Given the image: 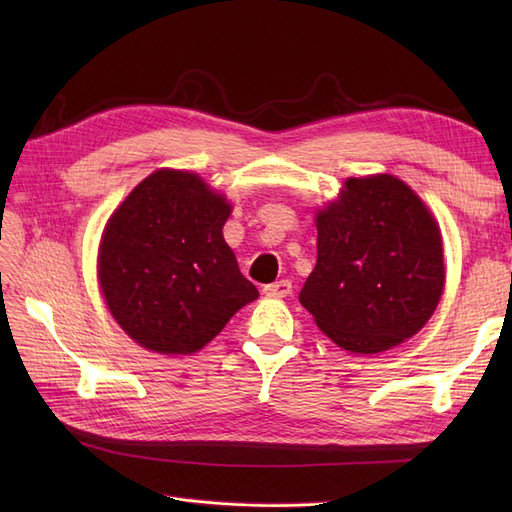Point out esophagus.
I'll return each instance as SVG.
<instances>
[{"instance_id": "1", "label": "esophagus", "mask_w": 512, "mask_h": 512, "mask_svg": "<svg viewBox=\"0 0 512 512\" xmlns=\"http://www.w3.org/2000/svg\"><path fill=\"white\" fill-rule=\"evenodd\" d=\"M262 292L269 294V297H288V294L292 292V284L288 280H280V282L267 284L265 288H262Z\"/></svg>"}]
</instances>
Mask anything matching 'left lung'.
<instances>
[{
    "label": "left lung",
    "mask_w": 512,
    "mask_h": 512,
    "mask_svg": "<svg viewBox=\"0 0 512 512\" xmlns=\"http://www.w3.org/2000/svg\"><path fill=\"white\" fill-rule=\"evenodd\" d=\"M318 260L299 301L350 352L389 350L423 329L444 288L440 228L404 181L348 179L318 213Z\"/></svg>",
    "instance_id": "8db88e82"
}]
</instances>
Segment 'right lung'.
I'll use <instances>...</instances> for the list:
<instances>
[{"instance_id":"obj_1","label":"right lung","mask_w":512,"mask_h":512,"mask_svg":"<svg viewBox=\"0 0 512 512\" xmlns=\"http://www.w3.org/2000/svg\"><path fill=\"white\" fill-rule=\"evenodd\" d=\"M230 205L183 170H158L123 200L100 243L108 309L132 339L162 354L209 344L258 297L222 228Z\"/></svg>"}]
</instances>
